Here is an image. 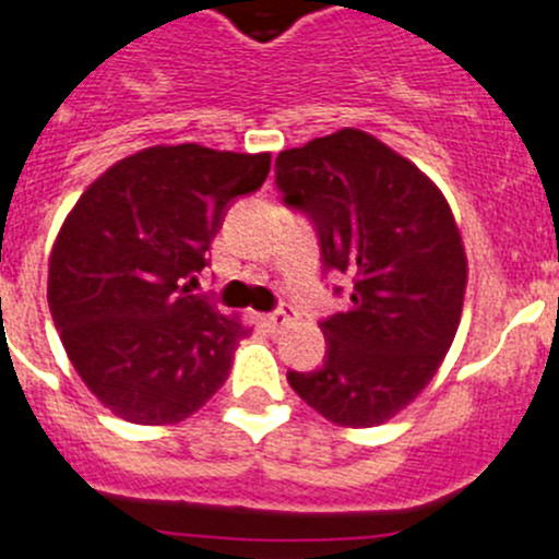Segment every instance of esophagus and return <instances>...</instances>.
Here are the masks:
<instances>
[{
  "label": "esophagus",
  "mask_w": 559,
  "mask_h": 559,
  "mask_svg": "<svg viewBox=\"0 0 559 559\" xmlns=\"http://www.w3.org/2000/svg\"><path fill=\"white\" fill-rule=\"evenodd\" d=\"M292 309L289 306H281V309H275L273 314H267L264 317V322H267L270 328H273V331H284V328H289L292 325Z\"/></svg>",
  "instance_id": "obj_1"
}]
</instances>
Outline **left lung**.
I'll list each match as a JSON object with an SVG mask.
<instances>
[{
    "label": "left lung",
    "instance_id": "1",
    "mask_svg": "<svg viewBox=\"0 0 559 559\" xmlns=\"http://www.w3.org/2000/svg\"><path fill=\"white\" fill-rule=\"evenodd\" d=\"M275 185L314 223L325 270L353 278L350 306L320 325L325 364L286 380L328 421L383 425L419 397L461 325L468 270L450 203L361 129L281 151Z\"/></svg>",
    "mask_w": 559,
    "mask_h": 559
}]
</instances>
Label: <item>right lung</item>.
Segmentation results:
<instances>
[{"label": "right lung", "mask_w": 559, "mask_h": 559, "mask_svg": "<svg viewBox=\"0 0 559 559\" xmlns=\"http://www.w3.org/2000/svg\"><path fill=\"white\" fill-rule=\"evenodd\" d=\"M270 154L151 145L104 170L68 212L49 255V311L68 358L112 414L176 425L226 383L250 333L187 280L234 198L255 192Z\"/></svg>", "instance_id": "1"}]
</instances>
